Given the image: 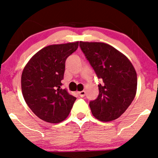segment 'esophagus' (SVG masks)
I'll return each mask as SVG.
<instances>
[{"instance_id": "1", "label": "esophagus", "mask_w": 158, "mask_h": 158, "mask_svg": "<svg viewBox=\"0 0 158 158\" xmlns=\"http://www.w3.org/2000/svg\"><path fill=\"white\" fill-rule=\"evenodd\" d=\"M78 94H79V96L81 97V98H83V97L85 96V90H82V91L78 92Z\"/></svg>"}]
</instances>
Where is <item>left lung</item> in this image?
<instances>
[{
	"label": "left lung",
	"instance_id": "1",
	"mask_svg": "<svg viewBox=\"0 0 158 158\" xmlns=\"http://www.w3.org/2000/svg\"><path fill=\"white\" fill-rule=\"evenodd\" d=\"M81 50L103 80L99 94L89 103L92 114L101 122H111L124 113L135 98L137 87V73L124 55L103 42H80Z\"/></svg>",
	"mask_w": 158,
	"mask_h": 158
}]
</instances>
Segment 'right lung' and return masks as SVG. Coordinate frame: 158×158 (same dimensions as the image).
<instances>
[{"label":"right lung","instance_id":"obj_1","mask_svg":"<svg viewBox=\"0 0 158 158\" xmlns=\"http://www.w3.org/2000/svg\"><path fill=\"white\" fill-rule=\"evenodd\" d=\"M78 47V42L52 44L37 52L23 68V98L36 116L57 124L68 117L76 98L62 89L66 59Z\"/></svg>","mask_w":158,"mask_h":158}]
</instances>
